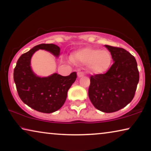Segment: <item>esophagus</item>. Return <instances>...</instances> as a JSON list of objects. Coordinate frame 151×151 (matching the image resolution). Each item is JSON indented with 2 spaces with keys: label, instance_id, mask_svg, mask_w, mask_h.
Instances as JSON below:
<instances>
[{
  "label": "esophagus",
  "instance_id": "obj_1",
  "mask_svg": "<svg viewBox=\"0 0 151 151\" xmlns=\"http://www.w3.org/2000/svg\"><path fill=\"white\" fill-rule=\"evenodd\" d=\"M77 76H78V77H82V76H84V73L81 71H79V72H78Z\"/></svg>",
  "mask_w": 151,
  "mask_h": 151
}]
</instances>
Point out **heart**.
<instances>
[{
	"instance_id": "heart-1",
	"label": "heart",
	"mask_w": 151,
	"mask_h": 151,
	"mask_svg": "<svg viewBox=\"0 0 151 151\" xmlns=\"http://www.w3.org/2000/svg\"><path fill=\"white\" fill-rule=\"evenodd\" d=\"M71 59L75 63L88 64L90 73L99 75L107 73L113 62V58L109 51L92 47L76 50L72 55Z\"/></svg>"
}]
</instances>
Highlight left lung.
I'll return each mask as SVG.
<instances>
[{
  "label": "left lung",
  "instance_id": "obj_1",
  "mask_svg": "<svg viewBox=\"0 0 151 151\" xmlns=\"http://www.w3.org/2000/svg\"><path fill=\"white\" fill-rule=\"evenodd\" d=\"M114 63L105 74L92 75L88 96L93 105L105 113L117 111L135 96L139 71L135 57L124 48L105 45Z\"/></svg>",
  "mask_w": 151,
  "mask_h": 151
}]
</instances>
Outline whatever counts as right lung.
<instances>
[{
    "mask_svg": "<svg viewBox=\"0 0 151 151\" xmlns=\"http://www.w3.org/2000/svg\"><path fill=\"white\" fill-rule=\"evenodd\" d=\"M39 49L47 50L55 57L60 48L53 44H41L22 54L14 70L17 92L24 103L42 113L50 114L60 109L64 104L68 91L76 78V73L63 76L57 73L47 77L36 76L31 68V59Z\"/></svg>",
    "mask_w": 151,
    "mask_h": 151,
    "instance_id": "right-lung-1",
    "label": "right lung"
}]
</instances>
